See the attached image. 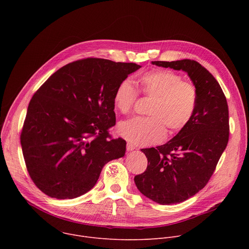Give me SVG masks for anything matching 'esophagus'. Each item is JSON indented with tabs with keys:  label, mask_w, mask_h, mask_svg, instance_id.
I'll use <instances>...</instances> for the list:
<instances>
[{
	"label": "esophagus",
	"mask_w": 249,
	"mask_h": 249,
	"mask_svg": "<svg viewBox=\"0 0 249 249\" xmlns=\"http://www.w3.org/2000/svg\"><path fill=\"white\" fill-rule=\"evenodd\" d=\"M126 149H127V151H128V152H131V151H133V150L135 149V146H134L133 144H131V143H127Z\"/></svg>",
	"instance_id": "1"
}]
</instances>
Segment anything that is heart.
<instances>
[{
	"label": "heart",
	"mask_w": 249,
	"mask_h": 249,
	"mask_svg": "<svg viewBox=\"0 0 249 249\" xmlns=\"http://www.w3.org/2000/svg\"><path fill=\"white\" fill-rule=\"evenodd\" d=\"M139 92L152 98L147 117H132L118 125V134L139 146L160 143L166 136L185 129L193 119L198 104L196 86L173 71L156 69L139 79ZM138 90L130 80H122L113 93V104L117 111L126 114L131 111Z\"/></svg>",
	"instance_id": "b5f03b06"
}]
</instances>
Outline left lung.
Returning <instances> with one entry per match:
<instances>
[{
    "label": "left lung",
    "mask_w": 249,
    "mask_h": 249,
    "mask_svg": "<svg viewBox=\"0 0 249 249\" xmlns=\"http://www.w3.org/2000/svg\"><path fill=\"white\" fill-rule=\"evenodd\" d=\"M152 63L185 71L198 90L191 122L166 144L142 149L148 166L134 178L140 192L151 200L161 205L177 204L203 189L214 173L229 142V106L217 80L198 62Z\"/></svg>",
    "instance_id": "obj_1"
}]
</instances>
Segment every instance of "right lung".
<instances>
[{"mask_svg": "<svg viewBox=\"0 0 249 249\" xmlns=\"http://www.w3.org/2000/svg\"><path fill=\"white\" fill-rule=\"evenodd\" d=\"M141 66L100 58L69 63L32 96L20 134L30 178L44 194L73 199L89 191L102 167L124 157L126 141L112 139L113 93Z\"/></svg>", "mask_w": 249, "mask_h": 249, "instance_id": "obj_1", "label": "right lung"}]
</instances>
